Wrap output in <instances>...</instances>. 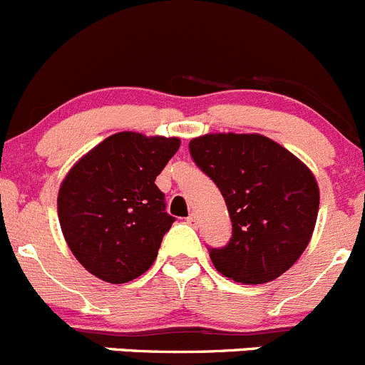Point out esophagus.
<instances>
[{"mask_svg": "<svg viewBox=\"0 0 365 365\" xmlns=\"http://www.w3.org/2000/svg\"><path fill=\"white\" fill-rule=\"evenodd\" d=\"M187 223H189V225H198V216H196V214H190V216L187 217Z\"/></svg>", "mask_w": 365, "mask_h": 365, "instance_id": "34e87169", "label": "esophagus"}]
</instances>
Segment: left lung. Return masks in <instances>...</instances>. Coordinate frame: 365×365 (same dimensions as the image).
Returning a JSON list of instances; mask_svg holds the SVG:
<instances>
[{"label": "left lung", "mask_w": 365, "mask_h": 365, "mask_svg": "<svg viewBox=\"0 0 365 365\" xmlns=\"http://www.w3.org/2000/svg\"><path fill=\"white\" fill-rule=\"evenodd\" d=\"M189 149L221 190L232 221L229 245L210 248L216 270L243 284L284 274L315 229L319 185L309 167L257 133H209Z\"/></svg>", "instance_id": "8db88e82"}]
</instances>
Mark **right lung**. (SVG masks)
Wrapping results in <instances>:
<instances>
[{"label": "right lung", "mask_w": 365, "mask_h": 365, "mask_svg": "<svg viewBox=\"0 0 365 365\" xmlns=\"http://www.w3.org/2000/svg\"><path fill=\"white\" fill-rule=\"evenodd\" d=\"M178 149L176 136L120 131L64 176L57 196L61 230L71 254L95 277L122 284L155 263L175 221L155 180Z\"/></svg>", "instance_id": "right-lung-1"}]
</instances>
